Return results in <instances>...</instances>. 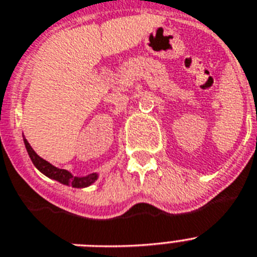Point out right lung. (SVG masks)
<instances>
[{
  "label": "right lung",
  "instance_id": "right-lung-1",
  "mask_svg": "<svg viewBox=\"0 0 257 257\" xmlns=\"http://www.w3.org/2000/svg\"><path fill=\"white\" fill-rule=\"evenodd\" d=\"M23 141H25V146L26 149H27V153H29L30 158H31L34 166H35L36 169L42 172V174H44L45 176H48V178L51 179H55V180L62 183V184L72 185L74 188H85V187L91 185L92 183L98 179V174H90V175L87 176L78 178V176H73L68 170L57 169V167L51 165V163L45 161V159L40 158V157L34 152V149L31 148L29 141L25 139V136H23Z\"/></svg>",
  "mask_w": 257,
  "mask_h": 257
}]
</instances>
